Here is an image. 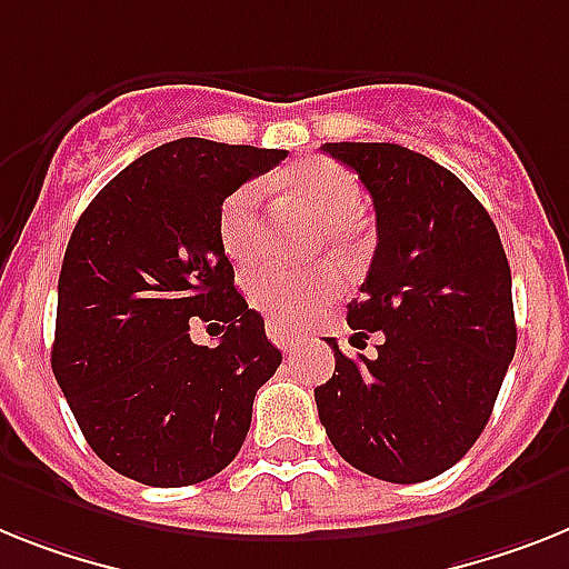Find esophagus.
Returning <instances> with one entry per match:
<instances>
[{
  "label": "esophagus",
  "instance_id": "1",
  "mask_svg": "<svg viewBox=\"0 0 569 569\" xmlns=\"http://www.w3.org/2000/svg\"><path fill=\"white\" fill-rule=\"evenodd\" d=\"M267 337L284 351H293L299 346V335H296L293 328L284 326V322H279V319H267Z\"/></svg>",
  "mask_w": 569,
  "mask_h": 569
}]
</instances>
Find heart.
Masks as SVG:
<instances>
[{
    "mask_svg": "<svg viewBox=\"0 0 569 569\" xmlns=\"http://www.w3.org/2000/svg\"><path fill=\"white\" fill-rule=\"evenodd\" d=\"M290 194L322 220L319 247H328L337 258L349 261L363 247L358 218L363 211V189L349 168L331 159H305L284 173ZM220 247L234 264H252L264 252V189L247 182L223 200L218 214ZM337 276L331 267L270 264L247 281V299L267 319L284 326H302L305 319L335 299Z\"/></svg>",
    "mask_w": 569,
    "mask_h": 569,
    "instance_id": "b5f03b06",
    "label": "heart"
}]
</instances>
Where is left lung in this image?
<instances>
[{"label": "left lung", "mask_w": 569, "mask_h": 569, "mask_svg": "<svg viewBox=\"0 0 569 569\" xmlns=\"http://www.w3.org/2000/svg\"><path fill=\"white\" fill-rule=\"evenodd\" d=\"M372 194L378 247L355 337L383 335L375 358H346L313 389L342 459L387 482H425L471 450L491 419L518 328L495 220L457 173L389 142H326Z\"/></svg>", "instance_id": "8db88e82"}]
</instances>
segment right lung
<instances>
[{
  "mask_svg": "<svg viewBox=\"0 0 569 569\" xmlns=\"http://www.w3.org/2000/svg\"><path fill=\"white\" fill-rule=\"evenodd\" d=\"M288 150L177 139L116 173L87 206L58 281L51 369L83 439L112 471L157 488L238 457L281 351L234 290L220 206ZM224 322L214 350L188 319Z\"/></svg>",
  "mask_w": 569,
  "mask_h": 569,
  "instance_id": "obj_1",
  "label": "right lung"
}]
</instances>
